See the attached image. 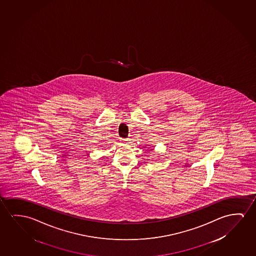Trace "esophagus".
<instances>
[{"label": "esophagus", "instance_id": "obj_1", "mask_svg": "<svg viewBox=\"0 0 256 256\" xmlns=\"http://www.w3.org/2000/svg\"><path fill=\"white\" fill-rule=\"evenodd\" d=\"M123 142H128V139H122Z\"/></svg>", "mask_w": 256, "mask_h": 256}]
</instances>
